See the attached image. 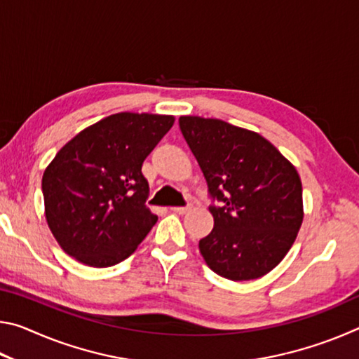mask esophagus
Listing matches in <instances>:
<instances>
[{"mask_svg":"<svg viewBox=\"0 0 359 359\" xmlns=\"http://www.w3.org/2000/svg\"><path fill=\"white\" fill-rule=\"evenodd\" d=\"M190 209H191L190 205H184V208H172L171 210L175 212V214H180V215H182V214H187V212L190 210Z\"/></svg>","mask_w":359,"mask_h":359,"instance_id":"1","label":"esophagus"}]
</instances>
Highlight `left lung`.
Here are the masks:
<instances>
[{
	"label": "left lung",
	"instance_id": "left-lung-1",
	"mask_svg": "<svg viewBox=\"0 0 359 359\" xmlns=\"http://www.w3.org/2000/svg\"><path fill=\"white\" fill-rule=\"evenodd\" d=\"M179 126L209 194L214 229L199 252L215 274L253 280L274 269L301 228L302 184L296 168L258 133L218 118L184 115Z\"/></svg>",
	"mask_w": 359,
	"mask_h": 359
}]
</instances>
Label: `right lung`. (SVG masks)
Returning a JSON list of instances; mask_svg holds the SVG:
<instances>
[{
    "label": "right lung",
    "mask_w": 359,
    "mask_h": 359,
    "mask_svg": "<svg viewBox=\"0 0 359 359\" xmlns=\"http://www.w3.org/2000/svg\"><path fill=\"white\" fill-rule=\"evenodd\" d=\"M172 115H109L60 149L42 175L46 218L60 247L81 263L109 267L136 250L158 217L145 205L142 163Z\"/></svg>",
    "instance_id": "right-lung-1"
}]
</instances>
